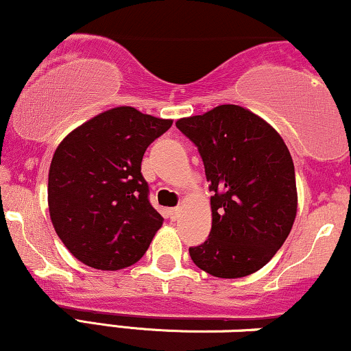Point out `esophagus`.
<instances>
[{
  "label": "esophagus",
  "instance_id": "esophagus-1",
  "mask_svg": "<svg viewBox=\"0 0 351 351\" xmlns=\"http://www.w3.org/2000/svg\"><path fill=\"white\" fill-rule=\"evenodd\" d=\"M169 215H171L172 220H177V218H179V215H180V208L179 207L171 208V210H169Z\"/></svg>",
  "mask_w": 351,
  "mask_h": 351
}]
</instances>
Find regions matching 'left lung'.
<instances>
[{
    "instance_id": "obj_1",
    "label": "left lung",
    "mask_w": 351,
    "mask_h": 351,
    "mask_svg": "<svg viewBox=\"0 0 351 351\" xmlns=\"http://www.w3.org/2000/svg\"><path fill=\"white\" fill-rule=\"evenodd\" d=\"M176 126L199 147L212 207L207 241L192 261L221 279L245 278L269 263L298 213L291 152L281 134L253 111L220 105Z\"/></svg>"
}]
</instances>
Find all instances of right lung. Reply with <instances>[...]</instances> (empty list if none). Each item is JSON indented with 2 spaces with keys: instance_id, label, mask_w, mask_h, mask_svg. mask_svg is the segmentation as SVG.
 Segmentation results:
<instances>
[{
  "instance_id": "add662e5",
  "label": "right lung",
  "mask_w": 351,
  "mask_h": 351,
  "mask_svg": "<svg viewBox=\"0 0 351 351\" xmlns=\"http://www.w3.org/2000/svg\"><path fill=\"white\" fill-rule=\"evenodd\" d=\"M172 119L117 106L97 114L57 146L47 202L56 233L84 265L118 271L138 263L164 218L141 174L147 146Z\"/></svg>"
}]
</instances>
